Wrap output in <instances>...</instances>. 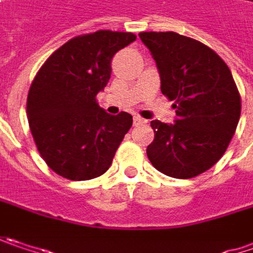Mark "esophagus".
Instances as JSON below:
<instances>
[{
    "label": "esophagus",
    "mask_w": 253,
    "mask_h": 253,
    "mask_svg": "<svg viewBox=\"0 0 253 253\" xmlns=\"http://www.w3.org/2000/svg\"><path fill=\"white\" fill-rule=\"evenodd\" d=\"M133 123H134V126H141V125H146V123H147V120L141 119L140 116H134Z\"/></svg>",
    "instance_id": "obj_1"
}]
</instances>
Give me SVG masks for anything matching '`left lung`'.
I'll return each instance as SVG.
<instances>
[{"instance_id": "1", "label": "left lung", "mask_w": 253, "mask_h": 253, "mask_svg": "<svg viewBox=\"0 0 253 253\" xmlns=\"http://www.w3.org/2000/svg\"><path fill=\"white\" fill-rule=\"evenodd\" d=\"M160 74L162 93L174 101V125L153 120L147 157L157 170L190 179L226 152L241 117V96L226 63L201 41L177 33H140Z\"/></svg>"}]
</instances>
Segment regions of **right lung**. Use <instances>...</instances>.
Masks as SVG:
<instances>
[{
	"label": "right lung",
	"instance_id": "right-lung-1",
	"mask_svg": "<svg viewBox=\"0 0 253 253\" xmlns=\"http://www.w3.org/2000/svg\"><path fill=\"white\" fill-rule=\"evenodd\" d=\"M133 33L100 30L71 38L38 70L27 97V117L47 166L70 180H90L112 166L133 125L126 112L112 116L97 103L112 76L114 54Z\"/></svg>",
	"mask_w": 253,
	"mask_h": 253
}]
</instances>
